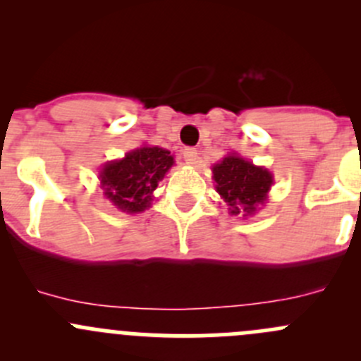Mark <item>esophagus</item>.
<instances>
[{"label": "esophagus", "instance_id": "esophagus-1", "mask_svg": "<svg viewBox=\"0 0 361 361\" xmlns=\"http://www.w3.org/2000/svg\"><path fill=\"white\" fill-rule=\"evenodd\" d=\"M197 150H195V148H185L183 150V157H185V160H187L188 164H195V160H197Z\"/></svg>", "mask_w": 361, "mask_h": 361}]
</instances>
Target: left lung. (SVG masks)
<instances>
[{
  "label": "left lung",
  "instance_id": "left-lung-1",
  "mask_svg": "<svg viewBox=\"0 0 361 361\" xmlns=\"http://www.w3.org/2000/svg\"><path fill=\"white\" fill-rule=\"evenodd\" d=\"M213 180L216 181V192L227 202L228 211L243 216L253 214L258 204L265 202L274 181L267 169L253 166L239 155H227L221 162L214 164Z\"/></svg>",
  "mask_w": 361,
  "mask_h": 361
}]
</instances>
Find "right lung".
<instances>
[{"mask_svg":"<svg viewBox=\"0 0 361 361\" xmlns=\"http://www.w3.org/2000/svg\"><path fill=\"white\" fill-rule=\"evenodd\" d=\"M173 164V155L164 148H137L123 159L104 164L99 173L101 187L118 209L141 213L150 207L154 201L152 194Z\"/></svg>","mask_w":361,"mask_h":361,"instance_id":"obj_1","label":"right lung"}]
</instances>
